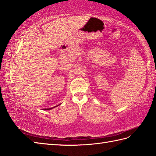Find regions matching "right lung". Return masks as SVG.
I'll return each mask as SVG.
<instances>
[{"label":"right lung","instance_id":"right-lung-1","mask_svg":"<svg viewBox=\"0 0 156 156\" xmlns=\"http://www.w3.org/2000/svg\"><path fill=\"white\" fill-rule=\"evenodd\" d=\"M59 105H58V106H59ZM58 106H55V107H53V108H45V110H51V109H52V108H55V107H58Z\"/></svg>","mask_w":156,"mask_h":156}]
</instances>
